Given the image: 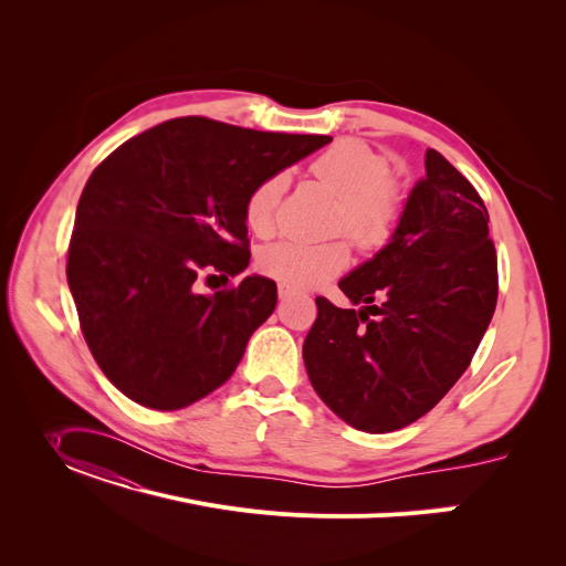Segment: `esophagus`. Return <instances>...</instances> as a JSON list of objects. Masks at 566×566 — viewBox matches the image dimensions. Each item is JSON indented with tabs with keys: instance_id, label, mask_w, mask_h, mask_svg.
<instances>
[{
	"instance_id": "34e87169",
	"label": "esophagus",
	"mask_w": 566,
	"mask_h": 566,
	"mask_svg": "<svg viewBox=\"0 0 566 566\" xmlns=\"http://www.w3.org/2000/svg\"><path fill=\"white\" fill-rule=\"evenodd\" d=\"M277 293H280V298H289V295L298 293V291H295V289H293V286H289V284H282V282H280V286H277Z\"/></svg>"
}]
</instances>
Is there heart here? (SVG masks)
I'll list each match as a JSON object with an SVG mask.
<instances>
[{"instance_id":"heart-1","label":"heart","mask_w":566,"mask_h":566,"mask_svg":"<svg viewBox=\"0 0 566 566\" xmlns=\"http://www.w3.org/2000/svg\"><path fill=\"white\" fill-rule=\"evenodd\" d=\"M312 176L328 188L337 201L335 229L348 233L360 248H378L392 235L401 216V188L392 181V165L376 148L360 139H337L310 165ZM289 176L275 171L259 181L243 206V218L252 233L265 235L275 224L280 199ZM350 261L346 241L301 243L277 241L265 245L259 271L289 286H318L344 273Z\"/></svg>"}]
</instances>
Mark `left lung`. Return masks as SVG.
Here are the masks:
<instances>
[{
    "mask_svg": "<svg viewBox=\"0 0 566 566\" xmlns=\"http://www.w3.org/2000/svg\"><path fill=\"white\" fill-rule=\"evenodd\" d=\"M390 243L339 282L353 305L316 298L303 344L316 395L367 433L427 415L468 369L497 303L489 211L433 148Z\"/></svg>",
    "mask_w": 566,
    "mask_h": 566,
    "instance_id": "obj_1",
    "label": "left lung"
}]
</instances>
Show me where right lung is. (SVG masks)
Returning <instances> with one entry per match:
<instances>
[{
    "label": "right lung",
    "instance_id": "obj_1",
    "mask_svg": "<svg viewBox=\"0 0 566 566\" xmlns=\"http://www.w3.org/2000/svg\"><path fill=\"white\" fill-rule=\"evenodd\" d=\"M328 142L181 116L130 137L94 169L66 277L86 346L116 390L178 410L233 374L273 314L277 286L252 275L203 295L197 277L216 271L229 282L245 271L250 190Z\"/></svg>",
    "mask_w": 566,
    "mask_h": 566
}]
</instances>
